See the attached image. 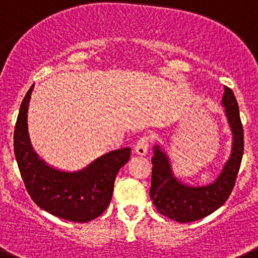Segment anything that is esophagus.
<instances>
[{
	"label": "esophagus",
	"mask_w": 258,
	"mask_h": 258,
	"mask_svg": "<svg viewBox=\"0 0 258 258\" xmlns=\"http://www.w3.org/2000/svg\"><path fill=\"white\" fill-rule=\"evenodd\" d=\"M147 149H149V139H147V136L140 137L136 146H135V152H136L137 155H141L142 156V155L147 154Z\"/></svg>",
	"instance_id": "34e87169"
}]
</instances>
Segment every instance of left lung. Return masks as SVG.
Returning a JSON list of instances; mask_svg holds the SVG:
<instances>
[{"mask_svg": "<svg viewBox=\"0 0 258 258\" xmlns=\"http://www.w3.org/2000/svg\"><path fill=\"white\" fill-rule=\"evenodd\" d=\"M222 104L226 108L224 112L233 135V144L231 157L212 184L204 186L182 184L172 174L166 152L159 145L154 146L150 197L162 216L180 223L198 221L221 208L231 196L243 156V127L238 103L233 91L228 87H224Z\"/></svg>", "mask_w": 258, "mask_h": 258, "instance_id": "left-lung-1", "label": "left lung"}]
</instances>
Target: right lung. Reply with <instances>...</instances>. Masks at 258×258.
<instances>
[{
  "mask_svg": "<svg viewBox=\"0 0 258 258\" xmlns=\"http://www.w3.org/2000/svg\"><path fill=\"white\" fill-rule=\"evenodd\" d=\"M34 86L20 107L14 132L17 166L32 201L47 213L67 221L86 223L108 207L118 170L128 161L131 149L109 151L81 171L66 172L46 165L30 144L27 108Z\"/></svg>",
  "mask_w": 258,
  "mask_h": 258,
  "instance_id": "add662e5",
  "label": "right lung"
}]
</instances>
